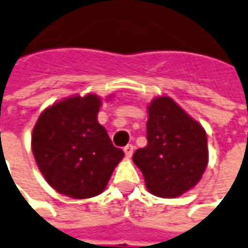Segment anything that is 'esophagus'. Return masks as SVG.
<instances>
[{"mask_svg":"<svg viewBox=\"0 0 248 248\" xmlns=\"http://www.w3.org/2000/svg\"><path fill=\"white\" fill-rule=\"evenodd\" d=\"M124 155H126V157H131V155H133V151H134V146L129 144V145H126L124 148Z\"/></svg>","mask_w":248,"mask_h":248,"instance_id":"34e87169","label":"esophagus"}]
</instances>
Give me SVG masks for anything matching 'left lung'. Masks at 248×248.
<instances>
[{
    "instance_id": "8db88e82",
    "label": "left lung",
    "mask_w": 248,
    "mask_h": 248,
    "mask_svg": "<svg viewBox=\"0 0 248 248\" xmlns=\"http://www.w3.org/2000/svg\"><path fill=\"white\" fill-rule=\"evenodd\" d=\"M145 148L133 155L149 193L176 198L191 190L209 161L205 129L168 96H157L148 106Z\"/></svg>"
}]
</instances>
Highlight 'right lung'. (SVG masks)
<instances>
[{
	"mask_svg": "<svg viewBox=\"0 0 248 248\" xmlns=\"http://www.w3.org/2000/svg\"><path fill=\"white\" fill-rule=\"evenodd\" d=\"M100 106L102 99L95 93L70 96L47 107L35 124L33 157L60 194L75 200L99 195L124 159V151L112 145L97 122Z\"/></svg>",
	"mask_w": 248,
	"mask_h": 248,
	"instance_id": "right-lung-1",
	"label": "right lung"
}]
</instances>
